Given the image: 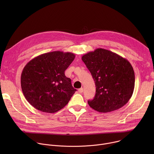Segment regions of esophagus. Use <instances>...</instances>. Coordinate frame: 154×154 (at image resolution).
<instances>
[{"mask_svg":"<svg viewBox=\"0 0 154 154\" xmlns=\"http://www.w3.org/2000/svg\"><path fill=\"white\" fill-rule=\"evenodd\" d=\"M78 91H79V93H83V88H81L79 89Z\"/></svg>","mask_w":154,"mask_h":154,"instance_id":"esophagus-1","label":"esophagus"}]
</instances>
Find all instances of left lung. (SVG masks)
<instances>
[{
  "instance_id": "left-lung-1",
  "label": "left lung",
  "mask_w": 154,
  "mask_h": 154,
  "mask_svg": "<svg viewBox=\"0 0 154 154\" xmlns=\"http://www.w3.org/2000/svg\"><path fill=\"white\" fill-rule=\"evenodd\" d=\"M82 60L96 86L94 99L88 101L90 107L100 113H108L121 108L128 102L135 88V73L127 59L98 48L83 55Z\"/></svg>"
}]
</instances>
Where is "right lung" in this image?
Returning <instances> with one entry per match:
<instances>
[{"mask_svg": "<svg viewBox=\"0 0 154 154\" xmlns=\"http://www.w3.org/2000/svg\"><path fill=\"white\" fill-rule=\"evenodd\" d=\"M75 57L71 52L54 51L27 63L21 74L20 84L31 105L41 112L54 113L68 104L77 90L64 72Z\"/></svg>", "mask_w": 154, "mask_h": 154, "instance_id": "1", "label": "right lung"}]
</instances>
